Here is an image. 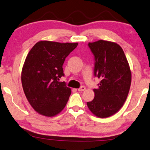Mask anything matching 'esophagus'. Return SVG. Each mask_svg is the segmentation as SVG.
<instances>
[{
    "label": "esophagus",
    "instance_id": "obj_1",
    "mask_svg": "<svg viewBox=\"0 0 150 150\" xmlns=\"http://www.w3.org/2000/svg\"><path fill=\"white\" fill-rule=\"evenodd\" d=\"M85 89H86V87H85V86H81L80 88H79V89H77V90H78L79 91H84V90H85Z\"/></svg>",
    "mask_w": 150,
    "mask_h": 150
}]
</instances>
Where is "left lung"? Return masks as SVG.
I'll list each match as a JSON object with an SVG mask.
<instances>
[{
  "instance_id": "8db88e82",
  "label": "left lung",
  "mask_w": 150,
  "mask_h": 150,
  "mask_svg": "<svg viewBox=\"0 0 150 150\" xmlns=\"http://www.w3.org/2000/svg\"><path fill=\"white\" fill-rule=\"evenodd\" d=\"M95 57L94 75L100 79L95 97L87 102L95 116L106 118L117 113L124 105L131 83V71L122 48L116 42L100 40L89 42Z\"/></svg>"
}]
</instances>
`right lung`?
Instances as JSON below:
<instances>
[{
	"mask_svg": "<svg viewBox=\"0 0 150 150\" xmlns=\"http://www.w3.org/2000/svg\"><path fill=\"white\" fill-rule=\"evenodd\" d=\"M78 45L41 40L35 43L25 59L21 79L23 92L31 107L45 117L59 114L71 93L64 82L65 59Z\"/></svg>",
	"mask_w": 150,
	"mask_h": 150,
	"instance_id": "right-lung-1",
	"label": "right lung"
}]
</instances>
